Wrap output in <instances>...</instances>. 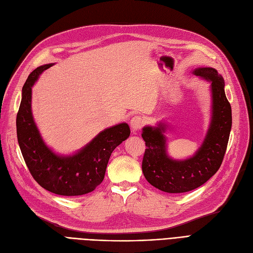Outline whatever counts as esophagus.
<instances>
[{
	"label": "esophagus",
	"mask_w": 253,
	"mask_h": 253,
	"mask_svg": "<svg viewBox=\"0 0 253 253\" xmlns=\"http://www.w3.org/2000/svg\"><path fill=\"white\" fill-rule=\"evenodd\" d=\"M130 128L133 129V132H136V130L140 129L143 125H144V119L141 116H134L129 121Z\"/></svg>",
	"instance_id": "esophagus-1"
}]
</instances>
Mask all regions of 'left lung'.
<instances>
[{"instance_id": "1", "label": "left lung", "mask_w": 253, "mask_h": 253, "mask_svg": "<svg viewBox=\"0 0 253 253\" xmlns=\"http://www.w3.org/2000/svg\"><path fill=\"white\" fill-rule=\"evenodd\" d=\"M193 74L211 84V123L197 152L186 159H173L168 154V124L142 128L145 153L142 171L147 182L165 193L181 194L201 186L220 169L231 129V107L225 95L221 74L211 67L196 68Z\"/></svg>"}]
</instances>
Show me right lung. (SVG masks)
Segmentation results:
<instances>
[{"label":"right lung","instance_id":"add662e5","mask_svg":"<svg viewBox=\"0 0 253 253\" xmlns=\"http://www.w3.org/2000/svg\"><path fill=\"white\" fill-rule=\"evenodd\" d=\"M53 65L38 67L23 86L16 115L17 141L32 177L42 187L60 196H82L91 193L102 182L112 152L126 140L130 130L126 123L104 128L71 155H60L49 147L34 121L31 101L33 84Z\"/></svg>","mask_w":253,"mask_h":253}]
</instances>
